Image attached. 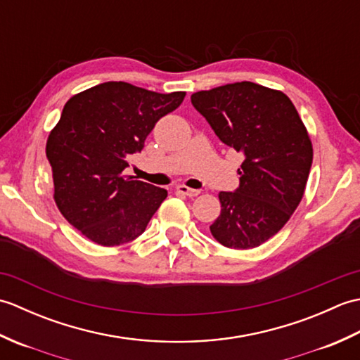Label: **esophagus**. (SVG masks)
<instances>
[{
	"instance_id": "34e87169",
	"label": "esophagus",
	"mask_w": 360,
	"mask_h": 360,
	"mask_svg": "<svg viewBox=\"0 0 360 360\" xmlns=\"http://www.w3.org/2000/svg\"><path fill=\"white\" fill-rule=\"evenodd\" d=\"M178 192H179V193H182V195L188 196V198H193V196H198V195H200V190L188 188V187H186V186H179V187H178Z\"/></svg>"
}]
</instances>
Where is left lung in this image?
I'll list each match as a JSON object with an SVG mask.
<instances>
[{"mask_svg":"<svg viewBox=\"0 0 360 360\" xmlns=\"http://www.w3.org/2000/svg\"><path fill=\"white\" fill-rule=\"evenodd\" d=\"M192 105L244 158L240 187L219 193L221 215L210 232L226 248H257L302 201L312 164L307 128L286 94L252 82L200 91Z\"/></svg>","mask_w":360,"mask_h":360,"instance_id":"left-lung-1","label":"left lung"}]
</instances>
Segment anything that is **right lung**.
I'll return each instance as SVG.
<instances>
[{
	"label": "right lung",
	"mask_w": 360,
	"mask_h": 360,
	"mask_svg": "<svg viewBox=\"0 0 360 360\" xmlns=\"http://www.w3.org/2000/svg\"><path fill=\"white\" fill-rule=\"evenodd\" d=\"M184 97L106 82L66 102L46 156L58 210L88 240L119 246L145 231L167 190L127 176L128 158L142 151L156 122Z\"/></svg>",
	"instance_id": "obj_1"
}]
</instances>
